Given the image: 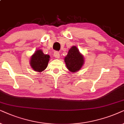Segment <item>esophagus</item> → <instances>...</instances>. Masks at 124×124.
<instances>
[{
    "label": "esophagus",
    "mask_w": 124,
    "mask_h": 124,
    "mask_svg": "<svg viewBox=\"0 0 124 124\" xmlns=\"http://www.w3.org/2000/svg\"><path fill=\"white\" fill-rule=\"evenodd\" d=\"M53 55L54 56V57H55L56 58H59V52H54V54H53Z\"/></svg>",
    "instance_id": "obj_1"
}]
</instances>
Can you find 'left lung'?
Returning <instances> with one entry per match:
<instances>
[{
  "instance_id": "8db88e82",
  "label": "left lung",
  "mask_w": 124,
  "mask_h": 124,
  "mask_svg": "<svg viewBox=\"0 0 124 124\" xmlns=\"http://www.w3.org/2000/svg\"><path fill=\"white\" fill-rule=\"evenodd\" d=\"M84 59L83 54L80 53L77 47L72 46L64 60L67 69L70 72L75 73L82 69L85 63Z\"/></svg>"
}]
</instances>
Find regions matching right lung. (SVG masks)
Instances as JSON below:
<instances>
[{
    "instance_id": "obj_1",
    "label": "right lung",
    "mask_w": 124,
    "mask_h": 124,
    "mask_svg": "<svg viewBox=\"0 0 124 124\" xmlns=\"http://www.w3.org/2000/svg\"><path fill=\"white\" fill-rule=\"evenodd\" d=\"M49 58L50 55L44 54L41 49H37L31 56L30 65L35 71L42 72L48 65Z\"/></svg>"
}]
</instances>
